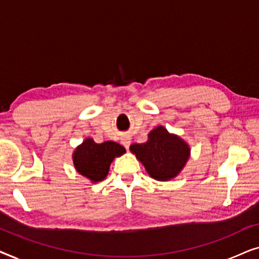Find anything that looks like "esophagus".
Returning <instances> with one entry per match:
<instances>
[{"instance_id":"esophagus-1","label":"esophagus","mask_w":259,"mask_h":259,"mask_svg":"<svg viewBox=\"0 0 259 259\" xmlns=\"http://www.w3.org/2000/svg\"><path fill=\"white\" fill-rule=\"evenodd\" d=\"M121 144H122L123 146H125L126 148H128V147H130V145H131V138H128V137L123 138L122 141H121Z\"/></svg>"}]
</instances>
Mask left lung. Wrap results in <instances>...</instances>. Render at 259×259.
Wrapping results in <instances>:
<instances>
[{"mask_svg": "<svg viewBox=\"0 0 259 259\" xmlns=\"http://www.w3.org/2000/svg\"><path fill=\"white\" fill-rule=\"evenodd\" d=\"M131 151L143 162L148 175L161 182L178 175L190 155L185 141L169 134L162 126L148 134L146 143L132 145Z\"/></svg>", "mask_w": 259, "mask_h": 259, "instance_id": "obj_1", "label": "left lung"}]
</instances>
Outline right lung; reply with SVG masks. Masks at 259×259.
<instances>
[{"mask_svg": "<svg viewBox=\"0 0 259 259\" xmlns=\"http://www.w3.org/2000/svg\"><path fill=\"white\" fill-rule=\"evenodd\" d=\"M125 153V147L114 141L97 144L86 139L73 154L76 171L92 182H100L107 176L109 165L115 157Z\"/></svg>", "mask_w": 259, "mask_h": 259, "instance_id": "obj_1", "label": "right lung"}]
</instances>
